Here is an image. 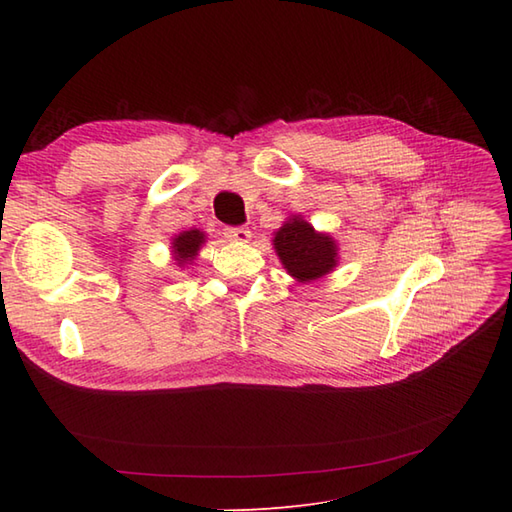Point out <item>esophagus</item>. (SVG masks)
Wrapping results in <instances>:
<instances>
[{"instance_id": "obj_1", "label": "esophagus", "mask_w": 512, "mask_h": 512, "mask_svg": "<svg viewBox=\"0 0 512 512\" xmlns=\"http://www.w3.org/2000/svg\"><path fill=\"white\" fill-rule=\"evenodd\" d=\"M250 228L246 226H228L224 228V237L228 239V242H237V244H246L250 242Z\"/></svg>"}]
</instances>
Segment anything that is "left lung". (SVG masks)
Here are the masks:
<instances>
[{"label": "left lung", "instance_id": "8db88e82", "mask_svg": "<svg viewBox=\"0 0 512 512\" xmlns=\"http://www.w3.org/2000/svg\"><path fill=\"white\" fill-rule=\"evenodd\" d=\"M275 253L286 273L306 281L330 275L339 266V244L330 233H321L301 215H290L273 237Z\"/></svg>", "mask_w": 512, "mask_h": 512}]
</instances>
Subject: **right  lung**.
<instances>
[{
	"label": "right lung",
	"mask_w": 512,
	"mask_h": 512,
	"mask_svg": "<svg viewBox=\"0 0 512 512\" xmlns=\"http://www.w3.org/2000/svg\"><path fill=\"white\" fill-rule=\"evenodd\" d=\"M206 242V233L200 231V228H189V231H182L178 235L171 237V255L176 266L184 268L191 266L198 257L200 248Z\"/></svg>",
	"instance_id": "1"
}]
</instances>
